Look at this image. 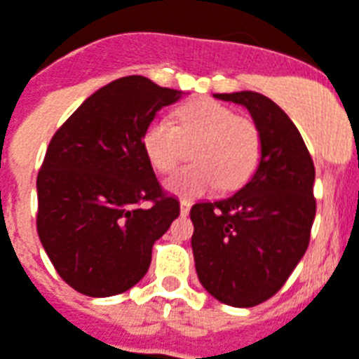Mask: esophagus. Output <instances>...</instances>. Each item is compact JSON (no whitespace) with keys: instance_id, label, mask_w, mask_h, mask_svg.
Listing matches in <instances>:
<instances>
[{"instance_id":"1","label":"esophagus","mask_w":359,"mask_h":359,"mask_svg":"<svg viewBox=\"0 0 359 359\" xmlns=\"http://www.w3.org/2000/svg\"><path fill=\"white\" fill-rule=\"evenodd\" d=\"M180 210H182V215H187L189 211H191V202L189 200H182L180 202Z\"/></svg>"}]
</instances>
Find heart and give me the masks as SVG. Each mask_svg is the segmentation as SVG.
<instances>
[{
    "label": "heart",
    "mask_w": 359,
    "mask_h": 359,
    "mask_svg": "<svg viewBox=\"0 0 359 359\" xmlns=\"http://www.w3.org/2000/svg\"><path fill=\"white\" fill-rule=\"evenodd\" d=\"M142 148L155 170L170 172L191 148L193 165L166 180L177 196L194 198L213 189H236L251 177L260 159L257 125L217 101H194L180 108L174 123L157 118L142 135Z\"/></svg>",
    "instance_id": "1"
}]
</instances>
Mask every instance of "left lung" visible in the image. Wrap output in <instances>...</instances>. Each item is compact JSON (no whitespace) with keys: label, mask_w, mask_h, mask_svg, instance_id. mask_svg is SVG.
Instances as JSON below:
<instances>
[{"label":"left lung","mask_w":359,"mask_h":359,"mask_svg":"<svg viewBox=\"0 0 359 359\" xmlns=\"http://www.w3.org/2000/svg\"><path fill=\"white\" fill-rule=\"evenodd\" d=\"M215 97L251 112L260 161L229 198L191 208L194 266L202 286L221 304L255 307L279 292L309 247L315 165L292 119L271 99L255 91Z\"/></svg>","instance_id":"1"}]
</instances>
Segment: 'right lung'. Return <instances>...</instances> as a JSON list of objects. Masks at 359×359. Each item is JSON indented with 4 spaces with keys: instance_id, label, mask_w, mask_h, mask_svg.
I'll use <instances>...</instances> for the list:
<instances>
[{
    "instance_id": "1",
    "label": "right lung",
    "mask_w": 359,
    "mask_h": 359,
    "mask_svg": "<svg viewBox=\"0 0 359 359\" xmlns=\"http://www.w3.org/2000/svg\"><path fill=\"white\" fill-rule=\"evenodd\" d=\"M180 97L144 76H123L88 97L52 136L37 174V232L76 292L129 290L180 215V200L161 187L142 148L155 114Z\"/></svg>"
}]
</instances>
